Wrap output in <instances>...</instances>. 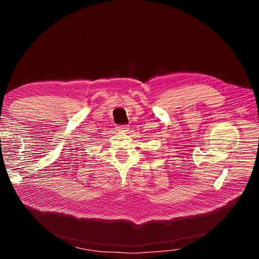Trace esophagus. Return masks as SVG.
<instances>
[{
	"mask_svg": "<svg viewBox=\"0 0 259 259\" xmlns=\"http://www.w3.org/2000/svg\"><path fill=\"white\" fill-rule=\"evenodd\" d=\"M128 130L130 128H128L127 125H122V126H117L116 127V131L120 132V133H123V134H124V133H127Z\"/></svg>",
	"mask_w": 259,
	"mask_h": 259,
	"instance_id": "34e87169",
	"label": "esophagus"
}]
</instances>
